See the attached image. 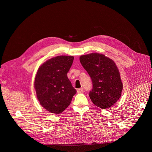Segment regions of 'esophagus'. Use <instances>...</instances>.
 Here are the masks:
<instances>
[{"mask_svg": "<svg viewBox=\"0 0 152 152\" xmlns=\"http://www.w3.org/2000/svg\"><path fill=\"white\" fill-rule=\"evenodd\" d=\"M83 88L82 87V88H79V89H78L77 90V92L78 93V94H80V93H82L83 92Z\"/></svg>", "mask_w": 152, "mask_h": 152, "instance_id": "obj_1", "label": "esophagus"}]
</instances>
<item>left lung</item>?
I'll return each instance as SVG.
<instances>
[{
    "label": "left lung",
    "mask_w": 152,
    "mask_h": 152,
    "mask_svg": "<svg viewBox=\"0 0 152 152\" xmlns=\"http://www.w3.org/2000/svg\"><path fill=\"white\" fill-rule=\"evenodd\" d=\"M80 62L92 81L91 100L102 109L110 108L121 95L123 83L115 63L105 55L92 53L81 55Z\"/></svg>",
    "instance_id": "1"
}]
</instances>
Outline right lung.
<instances>
[{
	"mask_svg": "<svg viewBox=\"0 0 152 152\" xmlns=\"http://www.w3.org/2000/svg\"><path fill=\"white\" fill-rule=\"evenodd\" d=\"M73 60V56H57L46 61L37 70L34 81L37 98L50 113L63 112L76 93L67 76Z\"/></svg>",
	"mask_w": 152,
	"mask_h": 152,
	"instance_id": "right-lung-1",
	"label": "right lung"
}]
</instances>
